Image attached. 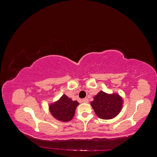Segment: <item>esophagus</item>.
I'll list each match as a JSON object with an SVG mask.
<instances>
[{"label": "esophagus", "instance_id": "34e87169", "mask_svg": "<svg viewBox=\"0 0 157 157\" xmlns=\"http://www.w3.org/2000/svg\"><path fill=\"white\" fill-rule=\"evenodd\" d=\"M82 102L83 103H88V102H89V101H88V99H87V98H85V99H84L82 100Z\"/></svg>", "mask_w": 157, "mask_h": 157}]
</instances>
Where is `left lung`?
I'll return each instance as SVG.
<instances>
[{
  "label": "left lung",
  "instance_id": "left-lung-1",
  "mask_svg": "<svg viewBox=\"0 0 157 157\" xmlns=\"http://www.w3.org/2000/svg\"><path fill=\"white\" fill-rule=\"evenodd\" d=\"M123 103L124 100L119 94H109L101 90L94 97L90 105L99 118L109 120L119 114Z\"/></svg>",
  "mask_w": 157,
  "mask_h": 157
}]
</instances>
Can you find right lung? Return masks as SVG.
I'll return each instance as SVG.
<instances>
[{
  "instance_id": "1",
  "label": "right lung",
  "mask_w": 157,
  "mask_h": 157,
  "mask_svg": "<svg viewBox=\"0 0 157 157\" xmlns=\"http://www.w3.org/2000/svg\"><path fill=\"white\" fill-rule=\"evenodd\" d=\"M78 105V101H73L64 94L59 99L49 104L48 108L51 115L55 119L58 121L67 122L73 119Z\"/></svg>"
}]
</instances>
